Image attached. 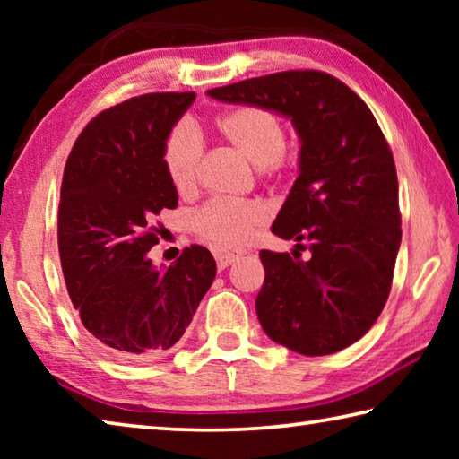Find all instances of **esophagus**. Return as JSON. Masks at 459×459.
Listing matches in <instances>:
<instances>
[{
  "label": "esophagus",
  "instance_id": "1",
  "mask_svg": "<svg viewBox=\"0 0 459 459\" xmlns=\"http://www.w3.org/2000/svg\"><path fill=\"white\" fill-rule=\"evenodd\" d=\"M245 253L247 251H243V248H216L214 257H216V263H219V267L224 269L232 265V263H237Z\"/></svg>",
  "mask_w": 459,
  "mask_h": 459
}]
</instances>
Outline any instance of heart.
Instances as JSON below:
<instances>
[{
	"label": "heart",
	"instance_id": "b5f03b06",
	"mask_svg": "<svg viewBox=\"0 0 459 459\" xmlns=\"http://www.w3.org/2000/svg\"><path fill=\"white\" fill-rule=\"evenodd\" d=\"M216 131L232 150L263 174L279 169L285 150V127L275 113L261 107H237L216 119ZM202 147L188 129H176L164 145L169 182L180 194L196 188ZM269 221V211L257 200H214L194 216V230L216 247L247 243Z\"/></svg>",
	"mask_w": 459,
	"mask_h": 459
}]
</instances>
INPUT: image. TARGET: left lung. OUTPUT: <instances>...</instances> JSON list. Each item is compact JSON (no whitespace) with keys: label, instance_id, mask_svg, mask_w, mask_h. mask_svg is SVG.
Returning <instances> with one entry per match:
<instances>
[{"label":"left lung","instance_id":"left-lung-1","mask_svg":"<svg viewBox=\"0 0 459 459\" xmlns=\"http://www.w3.org/2000/svg\"><path fill=\"white\" fill-rule=\"evenodd\" d=\"M290 119L299 176L271 232L290 253L261 251L257 316L267 336L304 356L354 344L383 312L401 247L393 153L367 103L320 71H287L206 92ZM307 242L313 257L297 259Z\"/></svg>","mask_w":459,"mask_h":459}]
</instances>
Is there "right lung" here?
I'll return each instance as SVG.
<instances>
[{"mask_svg":"<svg viewBox=\"0 0 459 459\" xmlns=\"http://www.w3.org/2000/svg\"><path fill=\"white\" fill-rule=\"evenodd\" d=\"M196 92H152L99 113L74 142L62 176L58 251L66 290L97 344L126 362L166 354L211 290L216 263L192 245L166 267L147 257L152 227L178 190L164 145Z\"/></svg>","mask_w":459,"mask_h":459,"instance_id":"obj_1","label":"right lung"}]
</instances>
